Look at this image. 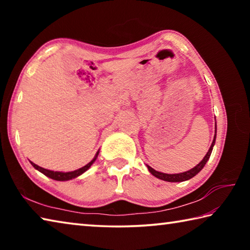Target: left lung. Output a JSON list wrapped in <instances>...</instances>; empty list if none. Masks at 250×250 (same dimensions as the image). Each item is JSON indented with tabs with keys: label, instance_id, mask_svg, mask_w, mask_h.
Returning a JSON list of instances; mask_svg holds the SVG:
<instances>
[{
	"label": "left lung",
	"instance_id": "obj_1",
	"mask_svg": "<svg viewBox=\"0 0 250 250\" xmlns=\"http://www.w3.org/2000/svg\"><path fill=\"white\" fill-rule=\"evenodd\" d=\"M215 138H216V125H215V137H214V140H213V143H211V146L209 147L208 152H207L206 155L204 156V159H203L195 167L191 168V170H189V171H186L184 173H180V174H166V173H161V172L155 171V170H153V168L150 167H147V168H149V171L151 172L152 175H154L155 177H158V179L163 180V181H167V182H183V181H188L189 179H192L193 176H195L197 173L200 172L203 167H204V166H205L206 162H207V160L209 159L210 153H211V150H213V146L215 145Z\"/></svg>",
	"mask_w": 250,
	"mask_h": 250
}]
</instances>
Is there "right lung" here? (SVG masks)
Masks as SVG:
<instances>
[{"label":"right lung","instance_id":"right-lung-1","mask_svg":"<svg viewBox=\"0 0 250 250\" xmlns=\"http://www.w3.org/2000/svg\"><path fill=\"white\" fill-rule=\"evenodd\" d=\"M97 155H98V153H97ZM97 155H96V158H97ZM96 158H95L94 160H92L91 162L88 163L87 166L80 167V168H78V170H76V171H73V172H66V173H62V172H54V171H50V170H46V168H43V167H39V166H36V164L33 163V162H31V164H32V166H33L34 167L36 168V170H39L40 172L43 173L44 175L50 177V179L56 180V181H67V180L75 179V177H77L78 175L83 174V173L84 171H87L88 168H89V167H91V164L95 162Z\"/></svg>","mask_w":250,"mask_h":250}]
</instances>
